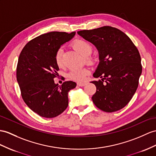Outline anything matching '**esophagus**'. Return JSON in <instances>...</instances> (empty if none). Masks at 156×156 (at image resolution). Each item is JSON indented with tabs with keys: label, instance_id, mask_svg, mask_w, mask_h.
<instances>
[{
	"label": "esophagus",
	"instance_id": "obj_1",
	"mask_svg": "<svg viewBox=\"0 0 156 156\" xmlns=\"http://www.w3.org/2000/svg\"><path fill=\"white\" fill-rule=\"evenodd\" d=\"M86 85L85 83H77V85L79 87H83Z\"/></svg>",
	"mask_w": 156,
	"mask_h": 156
}]
</instances>
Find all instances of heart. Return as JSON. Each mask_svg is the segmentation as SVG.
<instances>
[{
    "label": "heart",
    "instance_id": "obj_1",
    "mask_svg": "<svg viewBox=\"0 0 156 156\" xmlns=\"http://www.w3.org/2000/svg\"><path fill=\"white\" fill-rule=\"evenodd\" d=\"M73 48L79 54H80L83 57H84L86 62L91 63L93 59L89 56L93 51V48L91 45L87 41L83 40H77L75 41L73 44ZM63 51L62 48H59L56 51L55 55V62L56 65L58 67H62L63 66ZM89 73V70L87 68L74 69L69 72V77L76 81H83L85 80L86 76Z\"/></svg>",
    "mask_w": 156,
    "mask_h": 156
}]
</instances>
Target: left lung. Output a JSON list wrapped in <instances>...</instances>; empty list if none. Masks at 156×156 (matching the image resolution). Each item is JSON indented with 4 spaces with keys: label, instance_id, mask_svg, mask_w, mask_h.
Listing matches in <instances>:
<instances>
[{
    "label": "left lung",
    "instance_id": "8db88e82",
    "mask_svg": "<svg viewBox=\"0 0 156 156\" xmlns=\"http://www.w3.org/2000/svg\"><path fill=\"white\" fill-rule=\"evenodd\" d=\"M77 34L93 44L99 62L93 77L101 80L90 83L97 91L92 97L96 107L107 112L122 109L135 94L142 74L141 58L129 37L111 26H102Z\"/></svg>",
    "mask_w": 156,
    "mask_h": 156
}]
</instances>
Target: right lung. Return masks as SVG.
Returning <instances> with one entry per match:
<instances>
[{
	"instance_id": "add662e5",
	"label": "right lung",
	"mask_w": 156,
	"mask_h": 156,
	"mask_svg": "<svg viewBox=\"0 0 156 156\" xmlns=\"http://www.w3.org/2000/svg\"><path fill=\"white\" fill-rule=\"evenodd\" d=\"M75 32H50L30 41L18 58L16 77L22 98L32 111L41 117L54 118L68 106V93L76 83L55 84L54 79L59 67L55 55L62 45L70 41Z\"/></svg>"
}]
</instances>
